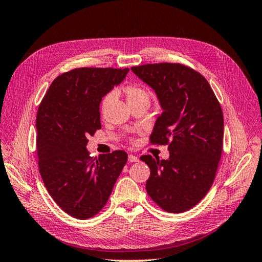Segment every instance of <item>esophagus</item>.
Returning <instances> with one entry per match:
<instances>
[{
	"mask_svg": "<svg viewBox=\"0 0 262 262\" xmlns=\"http://www.w3.org/2000/svg\"><path fill=\"white\" fill-rule=\"evenodd\" d=\"M128 161H129L130 163L138 162V161H139V157H138V156H136V155H132V154H130V155L128 156Z\"/></svg>",
	"mask_w": 262,
	"mask_h": 262,
	"instance_id": "1",
	"label": "esophagus"
}]
</instances>
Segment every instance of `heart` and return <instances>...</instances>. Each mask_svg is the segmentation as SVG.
<instances>
[{
    "instance_id": "heart-1",
    "label": "heart",
    "mask_w": 262,
    "mask_h": 262,
    "mask_svg": "<svg viewBox=\"0 0 262 262\" xmlns=\"http://www.w3.org/2000/svg\"><path fill=\"white\" fill-rule=\"evenodd\" d=\"M123 93L125 95L126 101H128V105L134 104V102L148 100L149 101V93L148 91L143 86L136 85V84H130L126 85L123 89ZM113 100V94H108L104 97L101 101V113H105L107 107L109 106L110 101Z\"/></svg>"
}]
</instances>
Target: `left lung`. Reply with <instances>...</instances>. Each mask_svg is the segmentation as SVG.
I'll list each match as a JSON object with an SVG mask.
<instances>
[{
    "instance_id": "left-lung-1",
    "label": "left lung",
    "mask_w": 262,
    "mask_h": 262,
    "mask_svg": "<svg viewBox=\"0 0 262 262\" xmlns=\"http://www.w3.org/2000/svg\"><path fill=\"white\" fill-rule=\"evenodd\" d=\"M163 109L150 143L168 144V160L141 156L150 169L146 191L170 213L193 208L210 190L223 148L224 119L208 81L179 63L133 67Z\"/></svg>"
}]
</instances>
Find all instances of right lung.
<instances>
[{
  "label": "right lung",
  "mask_w": 262,
  "mask_h": 262,
  "mask_svg": "<svg viewBox=\"0 0 262 262\" xmlns=\"http://www.w3.org/2000/svg\"><path fill=\"white\" fill-rule=\"evenodd\" d=\"M129 69L80 68L51 83L38 108L37 154L43 184L59 207L78 220L105 207L128 161L124 150L90 156L87 138L101 128L102 97Z\"/></svg>",
  "instance_id": "1"
}]
</instances>
